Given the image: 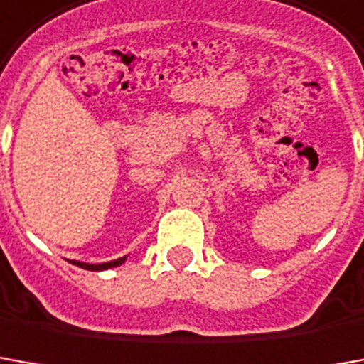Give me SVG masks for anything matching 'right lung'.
<instances>
[{"mask_svg": "<svg viewBox=\"0 0 364 364\" xmlns=\"http://www.w3.org/2000/svg\"><path fill=\"white\" fill-rule=\"evenodd\" d=\"M126 260V256H122L118 260H112V262H104V264H86V262H78V260H70L75 266L78 268H85V270H92V272H100V270H108V268H116V266H120Z\"/></svg>", "mask_w": 364, "mask_h": 364, "instance_id": "1", "label": "right lung"}]
</instances>
